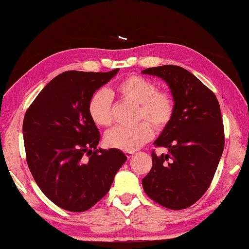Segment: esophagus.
<instances>
[{
	"mask_svg": "<svg viewBox=\"0 0 249 249\" xmlns=\"http://www.w3.org/2000/svg\"><path fill=\"white\" fill-rule=\"evenodd\" d=\"M134 154H135L134 151H125V155H126V157H127V158L133 157V155H134Z\"/></svg>",
	"mask_w": 249,
	"mask_h": 249,
	"instance_id": "1",
	"label": "esophagus"
}]
</instances>
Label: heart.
<instances>
[{"label": "heart", "mask_w": 249, "mask_h": 249, "mask_svg": "<svg viewBox=\"0 0 249 249\" xmlns=\"http://www.w3.org/2000/svg\"><path fill=\"white\" fill-rule=\"evenodd\" d=\"M116 92L123 99L137 104V122L148 121L157 130H162L174 119L176 112L174 95L168 91L157 90V84L148 79L137 74L128 75L117 83ZM88 109L94 124L102 127L112 125V100L107 91H96L91 96ZM148 124L141 122L133 127H115L108 130L104 138L105 144L124 151L141 148L153 138L154 130Z\"/></svg>", "instance_id": "obj_1"}]
</instances>
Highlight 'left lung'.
<instances>
[{
    "label": "left lung",
    "instance_id": "left-lung-1",
    "mask_svg": "<svg viewBox=\"0 0 249 249\" xmlns=\"http://www.w3.org/2000/svg\"><path fill=\"white\" fill-rule=\"evenodd\" d=\"M170 88L176 112L154 144L168 154L151 153L153 168L142 180L146 195L171 210L187 209L212 182L224 149V126L215 94L182 67L166 65L142 71Z\"/></svg>",
    "mask_w": 249,
    "mask_h": 249
}]
</instances>
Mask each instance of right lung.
I'll return each mask as SVG.
<instances>
[{
	"label": "right lung",
	"mask_w": 249,
	"mask_h": 249,
	"mask_svg": "<svg viewBox=\"0 0 249 249\" xmlns=\"http://www.w3.org/2000/svg\"><path fill=\"white\" fill-rule=\"evenodd\" d=\"M119 70L58 74L25 113L29 170L44 195L70 212H84L98 203L127 159L120 149L96 148L100 132L88 109L94 92Z\"/></svg>",
	"instance_id": "right-lung-1"
}]
</instances>
